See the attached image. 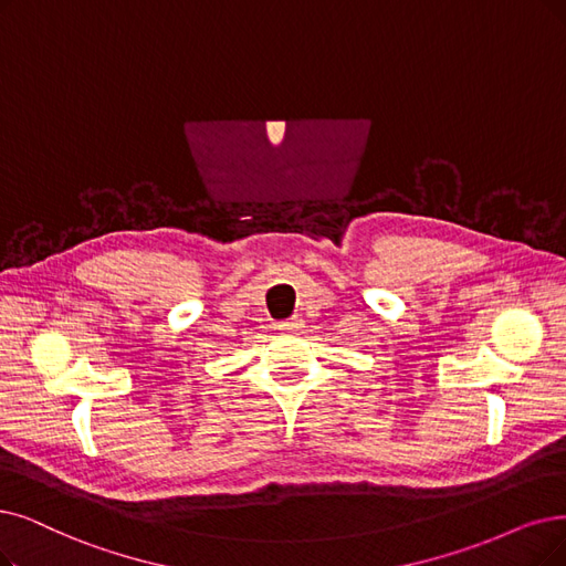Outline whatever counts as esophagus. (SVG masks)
<instances>
[{
    "mask_svg": "<svg viewBox=\"0 0 566 566\" xmlns=\"http://www.w3.org/2000/svg\"><path fill=\"white\" fill-rule=\"evenodd\" d=\"M302 325H304V321L300 318V315H292V318H290L287 323H283L281 327H283V329H297V327H302Z\"/></svg>",
    "mask_w": 566,
    "mask_h": 566,
    "instance_id": "1",
    "label": "esophagus"
}]
</instances>
